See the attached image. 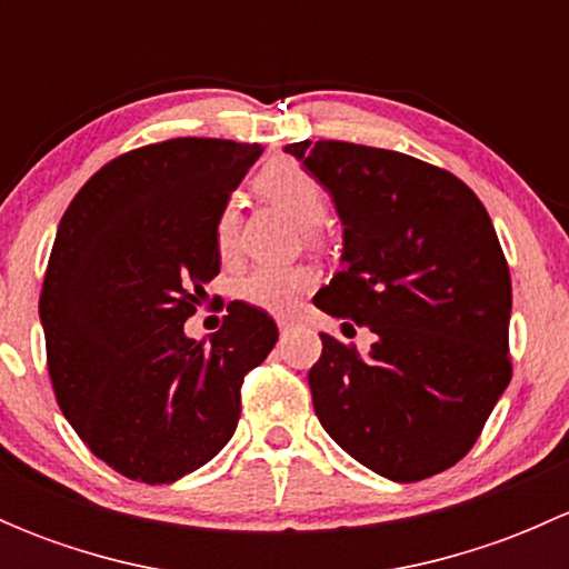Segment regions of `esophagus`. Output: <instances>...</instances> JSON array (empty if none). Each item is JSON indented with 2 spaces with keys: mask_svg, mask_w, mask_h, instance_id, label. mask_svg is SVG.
Returning a JSON list of instances; mask_svg holds the SVG:
<instances>
[{
  "mask_svg": "<svg viewBox=\"0 0 569 569\" xmlns=\"http://www.w3.org/2000/svg\"><path fill=\"white\" fill-rule=\"evenodd\" d=\"M297 325V319L295 317H278V327H280V332H289L291 327Z\"/></svg>",
  "mask_w": 569,
  "mask_h": 569,
  "instance_id": "34e87169",
  "label": "esophagus"
}]
</instances>
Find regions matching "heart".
<instances>
[{
	"label": "heart",
	"mask_w": 569,
	"mask_h": 569,
	"mask_svg": "<svg viewBox=\"0 0 569 569\" xmlns=\"http://www.w3.org/2000/svg\"><path fill=\"white\" fill-rule=\"evenodd\" d=\"M258 194L269 203L289 211L300 226H306L308 237L317 233V226L327 214V192L321 181L308 168L291 159H278L261 168L256 176ZM239 237V211L233 203H226L214 217V244L222 258H231L237 250ZM317 272L311 267H256L244 274L237 286V295L244 306L258 311L286 317L297 308L302 295L317 286Z\"/></svg>",
	"instance_id": "heart-1"
}]
</instances>
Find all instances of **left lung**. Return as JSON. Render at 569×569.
I'll return each mask as SVG.
<instances>
[{
  "label": "left lung",
  "mask_w": 569,
  "mask_h": 569,
  "mask_svg": "<svg viewBox=\"0 0 569 569\" xmlns=\"http://www.w3.org/2000/svg\"><path fill=\"white\" fill-rule=\"evenodd\" d=\"M286 153L343 226V269L313 306L377 336L360 358L321 332L313 410L375 473L429 479L468 455L512 380V280L490 214L460 178L407 153L338 140Z\"/></svg>",
  "instance_id": "1"
}]
</instances>
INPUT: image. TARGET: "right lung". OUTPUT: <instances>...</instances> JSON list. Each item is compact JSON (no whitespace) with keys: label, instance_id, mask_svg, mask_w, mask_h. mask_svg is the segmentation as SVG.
Masks as SVG:
<instances>
[{"label":"right lung","instance_id":"obj_1","mask_svg":"<svg viewBox=\"0 0 569 569\" xmlns=\"http://www.w3.org/2000/svg\"><path fill=\"white\" fill-rule=\"evenodd\" d=\"M261 146L176 137L104 164L57 228L40 291L62 416L99 460L146 485L192 473L231 440L244 375L278 327L233 300L206 341L183 332L220 272L214 217Z\"/></svg>","mask_w":569,"mask_h":569}]
</instances>
